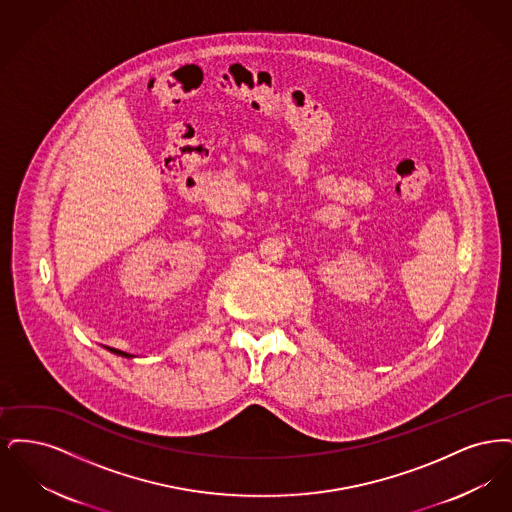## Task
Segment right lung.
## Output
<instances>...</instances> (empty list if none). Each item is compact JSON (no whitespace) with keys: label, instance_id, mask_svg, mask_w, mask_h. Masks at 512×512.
I'll return each instance as SVG.
<instances>
[{"label":"right lung","instance_id":"obj_1","mask_svg":"<svg viewBox=\"0 0 512 512\" xmlns=\"http://www.w3.org/2000/svg\"><path fill=\"white\" fill-rule=\"evenodd\" d=\"M113 351H115V353H117V355H124V357H130V355H128V353H122V351H117V349H113Z\"/></svg>","mask_w":512,"mask_h":512}]
</instances>
